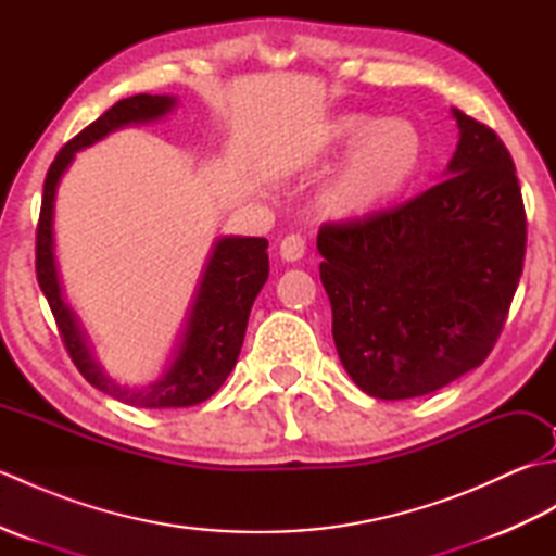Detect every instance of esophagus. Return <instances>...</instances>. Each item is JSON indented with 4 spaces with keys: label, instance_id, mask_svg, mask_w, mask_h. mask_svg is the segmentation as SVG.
Returning a JSON list of instances; mask_svg holds the SVG:
<instances>
[{
    "label": "esophagus",
    "instance_id": "34e87169",
    "mask_svg": "<svg viewBox=\"0 0 556 556\" xmlns=\"http://www.w3.org/2000/svg\"><path fill=\"white\" fill-rule=\"evenodd\" d=\"M279 255L285 260H301L305 255V239L301 233H289L279 243Z\"/></svg>",
    "mask_w": 556,
    "mask_h": 556
}]
</instances>
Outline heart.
<instances>
[{
  "instance_id": "1",
  "label": "heart",
  "mask_w": 556,
  "mask_h": 556,
  "mask_svg": "<svg viewBox=\"0 0 556 556\" xmlns=\"http://www.w3.org/2000/svg\"><path fill=\"white\" fill-rule=\"evenodd\" d=\"M327 146L351 155L325 203L337 215L370 210L401 191L416 176L422 160V138L406 119L377 122L372 116L346 114L329 126Z\"/></svg>"
}]
</instances>
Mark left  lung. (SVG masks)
Returning a JSON list of instances; mask_svg holds the SVG:
<instances>
[{"label":"left lung","instance_id":"left-lung-1","mask_svg":"<svg viewBox=\"0 0 556 556\" xmlns=\"http://www.w3.org/2000/svg\"><path fill=\"white\" fill-rule=\"evenodd\" d=\"M446 176L406 203L317 233L332 334L351 380L384 401L437 392L490 356L526 257L509 150L454 110Z\"/></svg>","mask_w":556,"mask_h":556}]
</instances>
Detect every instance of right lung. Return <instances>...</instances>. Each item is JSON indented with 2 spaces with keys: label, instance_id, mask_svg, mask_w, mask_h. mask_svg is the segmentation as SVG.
<instances>
[{
  "label": "right lung",
  "instance_id": "1",
  "mask_svg": "<svg viewBox=\"0 0 556 556\" xmlns=\"http://www.w3.org/2000/svg\"><path fill=\"white\" fill-rule=\"evenodd\" d=\"M172 108L174 98L143 92V96H134L112 104L100 119L71 138L56 152L54 162L47 169L38 231H35L38 285L47 303H50L59 337H62L71 361L92 387L136 408H181L200 404V401L215 394L233 370L243 346L248 315H251L253 301L260 289L265 287L269 275L267 239H233V236L219 239L207 260L203 279H200L181 346L176 351L169 370L155 384L146 389L119 387L108 375H102L100 365L90 358L86 339L80 334L74 313L68 311V305L62 299V289H59L56 279L52 241L56 184L71 160H74L76 150L98 143L100 138L126 124L160 119Z\"/></svg>",
  "mask_w": 556,
  "mask_h": 556
}]
</instances>
